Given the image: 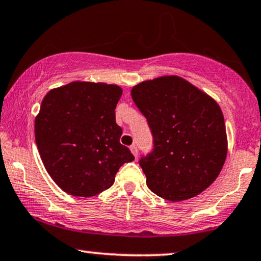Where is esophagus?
Returning a JSON list of instances; mask_svg holds the SVG:
<instances>
[{
	"mask_svg": "<svg viewBox=\"0 0 261 261\" xmlns=\"http://www.w3.org/2000/svg\"><path fill=\"white\" fill-rule=\"evenodd\" d=\"M130 150H131V153L134 154L135 158H137V155H139V149H137V147L136 146H131Z\"/></svg>",
	"mask_w": 261,
	"mask_h": 261,
	"instance_id": "34e87169",
	"label": "esophagus"
}]
</instances>
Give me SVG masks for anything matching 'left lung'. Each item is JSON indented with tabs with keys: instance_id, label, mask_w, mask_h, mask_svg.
Segmentation results:
<instances>
[{
	"instance_id": "obj_1",
	"label": "left lung",
	"mask_w": 261,
	"mask_h": 261,
	"mask_svg": "<svg viewBox=\"0 0 261 261\" xmlns=\"http://www.w3.org/2000/svg\"><path fill=\"white\" fill-rule=\"evenodd\" d=\"M131 97L153 134L154 149L140 161L149 190L170 202L205 191L227 155L218 102L177 75L142 81L133 87Z\"/></svg>"
}]
</instances>
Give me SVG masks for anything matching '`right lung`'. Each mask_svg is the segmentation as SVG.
I'll list each match as a JSON object with an SVG mask.
<instances>
[{
    "label": "right lung",
    "instance_id": "right-lung-1",
    "mask_svg": "<svg viewBox=\"0 0 261 261\" xmlns=\"http://www.w3.org/2000/svg\"><path fill=\"white\" fill-rule=\"evenodd\" d=\"M121 95L118 85L73 81L43 97L35 118L37 149L49 176L68 194H99L135 159L120 143L115 121Z\"/></svg>",
    "mask_w": 261,
    "mask_h": 261
}]
</instances>
